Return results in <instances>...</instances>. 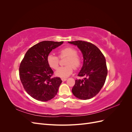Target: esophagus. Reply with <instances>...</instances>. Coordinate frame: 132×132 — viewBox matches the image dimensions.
<instances>
[{
	"mask_svg": "<svg viewBox=\"0 0 132 132\" xmlns=\"http://www.w3.org/2000/svg\"><path fill=\"white\" fill-rule=\"evenodd\" d=\"M67 79H65V78H62V80L63 81H66L67 80Z\"/></svg>",
	"mask_w": 132,
	"mask_h": 132,
	"instance_id": "esophagus-1",
	"label": "esophagus"
}]
</instances>
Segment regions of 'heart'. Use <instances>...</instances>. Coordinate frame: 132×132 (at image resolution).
<instances>
[{"label": "heart", "mask_w": 132, "mask_h": 132, "mask_svg": "<svg viewBox=\"0 0 132 132\" xmlns=\"http://www.w3.org/2000/svg\"><path fill=\"white\" fill-rule=\"evenodd\" d=\"M77 51L72 47H66L58 52L59 58L67 57L65 65L60 67L55 72V75L62 78H66L72 74L73 68L78 69L81 65V59L77 54ZM47 62L48 65L53 69H57L59 67V58L53 54H49L47 57Z\"/></svg>", "instance_id": "heart-1"}]
</instances>
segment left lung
Listing matches in <instances>:
<instances>
[{
    "instance_id": "8db88e82",
    "label": "left lung",
    "mask_w": 132,
    "mask_h": 132,
    "mask_svg": "<svg viewBox=\"0 0 132 132\" xmlns=\"http://www.w3.org/2000/svg\"><path fill=\"white\" fill-rule=\"evenodd\" d=\"M77 46L83 55L84 62L79 77L84 79H77L72 89L76 97L88 100L95 96L105 82L107 68L104 55L94 44L82 41L68 42Z\"/></svg>"
}]
</instances>
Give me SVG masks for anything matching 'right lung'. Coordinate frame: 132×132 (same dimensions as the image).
Wrapping results in <instances>:
<instances>
[{
	"mask_svg": "<svg viewBox=\"0 0 132 132\" xmlns=\"http://www.w3.org/2000/svg\"><path fill=\"white\" fill-rule=\"evenodd\" d=\"M63 42L45 41L33 46L27 51L19 67V76L26 93L41 101H47L57 95L62 81L52 77L53 71L47 62L52 50Z\"/></svg>",
	"mask_w": 132,
	"mask_h": 132,
	"instance_id": "right-lung-1",
	"label": "right lung"
}]
</instances>
